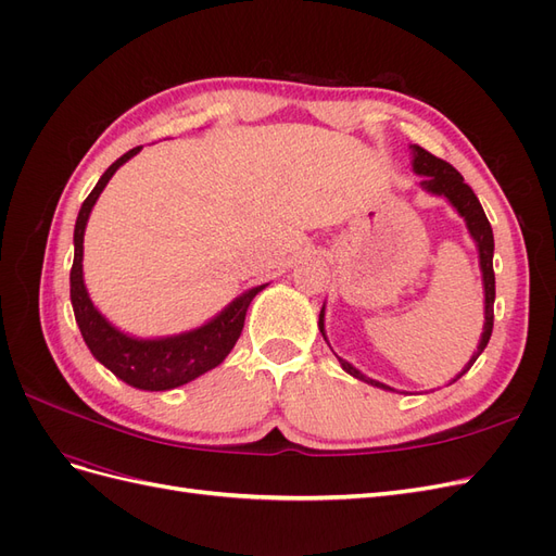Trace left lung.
Wrapping results in <instances>:
<instances>
[{"instance_id": "obj_1", "label": "left lung", "mask_w": 556, "mask_h": 556, "mask_svg": "<svg viewBox=\"0 0 556 556\" xmlns=\"http://www.w3.org/2000/svg\"><path fill=\"white\" fill-rule=\"evenodd\" d=\"M413 150V172L417 176H425L422 178V190L429 192V194H435V197H445L452 208L457 211L464 223H466V229L470 233V239L476 241V248H478V257H480V271H482V288H484V327H482V336H480V343H478V350L473 352V357L468 359V364L464 366V371L452 378V382H457L470 366H473V362L482 355V350L486 348V343H490V336H492V327H494V296H496V285H494V233H492V225L490 220H486V215L480 206V201L476 197V192L468 188V185L464 182L462 174L454 169L452 164H447L445 160H439L435 155H431L429 150L419 148V146H410ZM319 333L325 336L327 341V331H325V306L323 311H319ZM329 343V341H327ZM336 355V352H333ZM336 359H339L341 368L345 374H350L352 378H357L366 384H374L378 387V390H384V392H396L394 387L384 384L380 380H374L364 376L359 368L352 366L350 362H345L343 357L336 355ZM406 394V392H401Z\"/></svg>"}]
</instances>
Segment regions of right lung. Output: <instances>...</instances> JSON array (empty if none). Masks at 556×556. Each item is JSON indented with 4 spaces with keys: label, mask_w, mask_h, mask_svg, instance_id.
<instances>
[{
    "label": "right lung",
    "mask_w": 556,
    "mask_h": 556,
    "mask_svg": "<svg viewBox=\"0 0 556 556\" xmlns=\"http://www.w3.org/2000/svg\"><path fill=\"white\" fill-rule=\"evenodd\" d=\"M139 150L141 146L131 148L129 153L117 157L102 174V178L97 180L94 190L88 194L86 201H83V206L78 211L74 227V264L70 276L72 306L76 315V325L83 333V341H86L92 357L99 364H104L115 378L137 387V390L166 392L192 382L194 378L204 376L211 368L225 362V357L229 355L231 348L237 345L243 331L250 301L255 299L268 282L243 292L201 327L174 336H160V339H139V336H129L113 327L109 319L97 311L88 294L86 280H83V237H86L92 206L97 204L99 194L104 192L106 182L127 160L137 155Z\"/></svg>",
    "instance_id": "obj_1"
}]
</instances>
